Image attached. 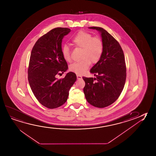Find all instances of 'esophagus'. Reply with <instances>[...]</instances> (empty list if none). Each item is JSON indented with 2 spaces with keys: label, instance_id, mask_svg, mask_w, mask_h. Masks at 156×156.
<instances>
[{
  "label": "esophagus",
  "instance_id": "1",
  "mask_svg": "<svg viewBox=\"0 0 156 156\" xmlns=\"http://www.w3.org/2000/svg\"><path fill=\"white\" fill-rule=\"evenodd\" d=\"M77 78L78 79H82V77L80 76V75H79V74H77Z\"/></svg>",
  "mask_w": 156,
  "mask_h": 156
}]
</instances>
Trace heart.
<instances>
[{"instance_id":"heart-1","label":"heart","mask_w":156,"mask_h":156,"mask_svg":"<svg viewBox=\"0 0 156 156\" xmlns=\"http://www.w3.org/2000/svg\"><path fill=\"white\" fill-rule=\"evenodd\" d=\"M74 45L82 48L80 58L82 59L69 65L70 71L77 74H83L89 69L91 62L97 63L103 55L104 45L101 39L93 37L91 34L86 32H79L71 39ZM63 58L67 62L71 60L69 48L66 45L62 48Z\"/></svg>"}]
</instances>
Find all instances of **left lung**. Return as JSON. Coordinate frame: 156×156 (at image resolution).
<instances>
[{
	"label": "left lung",
	"mask_w": 156,
	"mask_h": 156,
	"mask_svg": "<svg viewBox=\"0 0 156 156\" xmlns=\"http://www.w3.org/2000/svg\"><path fill=\"white\" fill-rule=\"evenodd\" d=\"M101 34L104 50L100 60L90 69L96 78L83 77L84 94L89 103L104 108L113 103L124 87L126 68L124 55L120 44L105 30L90 27Z\"/></svg>",
	"instance_id": "1"
}]
</instances>
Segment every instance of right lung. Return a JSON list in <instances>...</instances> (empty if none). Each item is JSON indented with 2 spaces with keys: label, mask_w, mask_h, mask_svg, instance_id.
Returning <instances> with one entry per match:
<instances>
[{
  "label": "right lung",
  "mask_w": 156,
  "mask_h": 156,
  "mask_svg": "<svg viewBox=\"0 0 156 156\" xmlns=\"http://www.w3.org/2000/svg\"><path fill=\"white\" fill-rule=\"evenodd\" d=\"M71 31L68 28L52 29L36 41L32 50L28 69V80L39 102L48 108H55L67 101L69 91L77 79L69 72L62 79L57 74L68 69L62 54L64 37Z\"/></svg>",
  "instance_id": "right-lung-1"
}]
</instances>
